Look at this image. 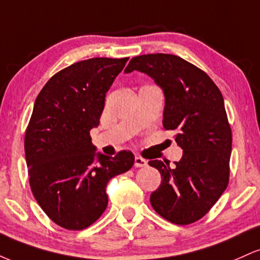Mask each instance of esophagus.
Segmentation results:
<instances>
[{
	"instance_id": "34e87169",
	"label": "esophagus",
	"mask_w": 260,
	"mask_h": 260,
	"mask_svg": "<svg viewBox=\"0 0 260 260\" xmlns=\"http://www.w3.org/2000/svg\"><path fill=\"white\" fill-rule=\"evenodd\" d=\"M147 165H148L147 160L143 159V157L136 156V159H134V166H136V168H144V166Z\"/></svg>"
}]
</instances>
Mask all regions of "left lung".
<instances>
[{
	"label": "left lung",
	"mask_w": 260,
	"mask_h": 260,
	"mask_svg": "<svg viewBox=\"0 0 260 260\" xmlns=\"http://www.w3.org/2000/svg\"><path fill=\"white\" fill-rule=\"evenodd\" d=\"M148 74L165 95L162 124L175 131L183 155L174 168L161 160V184L150 196L154 210L170 222L188 225L213 208L229 184L232 133L221 91L207 73L169 53L133 57L124 70Z\"/></svg>",
	"instance_id": "8db88e82"
}]
</instances>
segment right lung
Wrapping results in <instances>:
<instances>
[{
    "label": "right lung",
    "mask_w": 260,
    "mask_h": 260,
    "mask_svg": "<svg viewBox=\"0 0 260 260\" xmlns=\"http://www.w3.org/2000/svg\"><path fill=\"white\" fill-rule=\"evenodd\" d=\"M128 57H95L71 64L39 92L24 150L31 192L53 222L83 230L103 215L106 186L133 166L134 155L96 153L90 129L99 126L106 92Z\"/></svg>",
    "instance_id": "obj_1"
}]
</instances>
